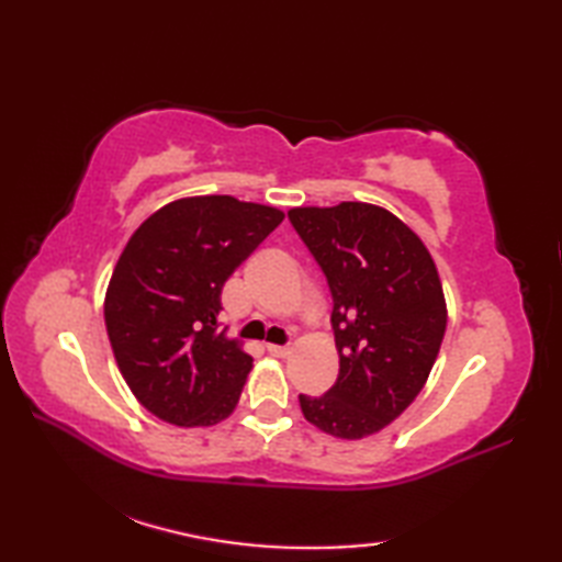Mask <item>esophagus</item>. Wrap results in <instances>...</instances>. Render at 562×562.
<instances>
[{
	"label": "esophagus",
	"mask_w": 562,
	"mask_h": 562,
	"mask_svg": "<svg viewBox=\"0 0 562 562\" xmlns=\"http://www.w3.org/2000/svg\"><path fill=\"white\" fill-rule=\"evenodd\" d=\"M266 350L272 357H288L290 355V348H284V345H266Z\"/></svg>",
	"instance_id": "esophagus-1"
}]
</instances>
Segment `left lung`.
I'll use <instances>...</instances> for the list:
<instances>
[{"label": "left lung", "instance_id": "1", "mask_svg": "<svg viewBox=\"0 0 562 562\" xmlns=\"http://www.w3.org/2000/svg\"><path fill=\"white\" fill-rule=\"evenodd\" d=\"M290 222L326 274L340 372L324 396L300 393L302 413L342 439L379 432L425 386L447 306L420 238L367 202L294 207Z\"/></svg>", "mask_w": 562, "mask_h": 562}]
</instances>
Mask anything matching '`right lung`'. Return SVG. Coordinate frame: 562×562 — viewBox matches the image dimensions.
Wrapping results in <instances>:
<instances>
[{"instance_id": "add662e5", "label": "right lung", "mask_w": 562, "mask_h": 562, "mask_svg": "<svg viewBox=\"0 0 562 562\" xmlns=\"http://www.w3.org/2000/svg\"><path fill=\"white\" fill-rule=\"evenodd\" d=\"M284 214L232 195L176 200L154 212L117 258L105 330L135 398L181 427L229 417L254 357L224 336L222 288Z\"/></svg>"}]
</instances>
